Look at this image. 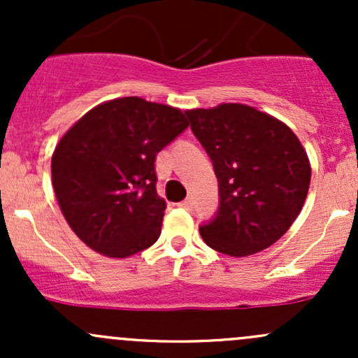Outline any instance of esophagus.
Returning a JSON list of instances; mask_svg holds the SVG:
<instances>
[{
    "label": "esophagus",
    "instance_id": "34e87169",
    "mask_svg": "<svg viewBox=\"0 0 358 358\" xmlns=\"http://www.w3.org/2000/svg\"><path fill=\"white\" fill-rule=\"evenodd\" d=\"M180 206H182L183 209H192V208H194V201L190 199V197H187L185 201H182V202H180Z\"/></svg>",
    "mask_w": 358,
    "mask_h": 358
}]
</instances>
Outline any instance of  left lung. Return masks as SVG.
Here are the masks:
<instances>
[{
    "label": "left lung",
    "mask_w": 358,
    "mask_h": 358,
    "mask_svg": "<svg viewBox=\"0 0 358 358\" xmlns=\"http://www.w3.org/2000/svg\"><path fill=\"white\" fill-rule=\"evenodd\" d=\"M185 115L218 178L216 215L199 227L204 243L237 258L272 246L308 194L312 169L298 136L279 119L243 103Z\"/></svg>",
    "instance_id": "obj_1"
}]
</instances>
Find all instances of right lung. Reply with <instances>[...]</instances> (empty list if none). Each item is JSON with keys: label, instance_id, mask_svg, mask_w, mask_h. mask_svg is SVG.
Returning <instances> with one entry per match:
<instances>
[{"label": "right lung", "instance_id": "add662e5", "mask_svg": "<svg viewBox=\"0 0 358 358\" xmlns=\"http://www.w3.org/2000/svg\"><path fill=\"white\" fill-rule=\"evenodd\" d=\"M189 126L182 110L124 96L86 112L52 157L57 201L76 236L126 258L161 236L166 202L156 190V156Z\"/></svg>", "mask_w": 358, "mask_h": 358}]
</instances>
